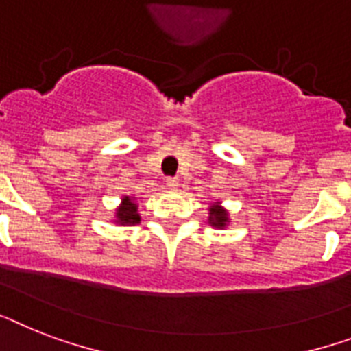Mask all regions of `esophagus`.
<instances>
[{"mask_svg": "<svg viewBox=\"0 0 351 351\" xmlns=\"http://www.w3.org/2000/svg\"><path fill=\"white\" fill-rule=\"evenodd\" d=\"M166 185H167V189H176V187L180 185V182H178V178L169 176V178H166Z\"/></svg>", "mask_w": 351, "mask_h": 351, "instance_id": "34e87169", "label": "esophagus"}]
</instances>
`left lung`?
<instances>
[{"label": "left lung", "instance_id": "obj_1", "mask_svg": "<svg viewBox=\"0 0 351 351\" xmlns=\"http://www.w3.org/2000/svg\"><path fill=\"white\" fill-rule=\"evenodd\" d=\"M210 213H209V223L213 225V227H218V229H223L225 225H227V221H229V218H227V210L221 209V207H218V205H213L210 207Z\"/></svg>", "mask_w": 351, "mask_h": 351}]
</instances>
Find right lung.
<instances>
[{
    "label": "right lung",
    "mask_w": 351,
    "mask_h": 351,
    "mask_svg": "<svg viewBox=\"0 0 351 351\" xmlns=\"http://www.w3.org/2000/svg\"><path fill=\"white\" fill-rule=\"evenodd\" d=\"M141 221V216L136 213V204L131 196H124L122 204L117 210V223L121 225H135Z\"/></svg>",
    "instance_id": "1"
}]
</instances>
